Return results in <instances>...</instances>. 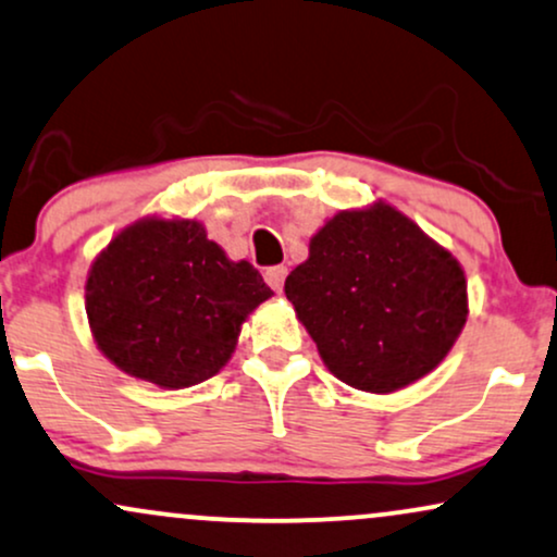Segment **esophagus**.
<instances>
[{"instance_id": "obj_1", "label": "esophagus", "mask_w": 557, "mask_h": 557, "mask_svg": "<svg viewBox=\"0 0 557 557\" xmlns=\"http://www.w3.org/2000/svg\"><path fill=\"white\" fill-rule=\"evenodd\" d=\"M265 284L271 286L273 292H281V286H284V278H286V268L284 265H271L265 268Z\"/></svg>"}]
</instances>
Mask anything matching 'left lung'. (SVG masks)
I'll return each mask as SVG.
<instances>
[{
  "instance_id": "obj_1",
  "label": "left lung",
  "mask_w": 557,
  "mask_h": 557,
  "mask_svg": "<svg viewBox=\"0 0 557 557\" xmlns=\"http://www.w3.org/2000/svg\"><path fill=\"white\" fill-rule=\"evenodd\" d=\"M284 292L325 368L370 394L435 370L469 312L454 255L385 202L333 215Z\"/></svg>"
}]
</instances>
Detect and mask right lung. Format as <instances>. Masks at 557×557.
Returning a JSON list of instances; mask_svg holds the SVG:
<instances>
[{"instance_id": "right-lung-1", "label": "right lung", "mask_w": 557, "mask_h": 557, "mask_svg": "<svg viewBox=\"0 0 557 557\" xmlns=\"http://www.w3.org/2000/svg\"><path fill=\"white\" fill-rule=\"evenodd\" d=\"M271 294L258 268L232 263L198 221L146 219L96 258L85 312L116 368L187 388L224 368L245 318Z\"/></svg>"}]
</instances>
